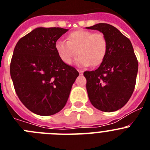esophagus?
Wrapping results in <instances>:
<instances>
[{
    "mask_svg": "<svg viewBox=\"0 0 150 150\" xmlns=\"http://www.w3.org/2000/svg\"><path fill=\"white\" fill-rule=\"evenodd\" d=\"M78 72L79 73V74H83V71H82V70H79V69H78Z\"/></svg>",
    "mask_w": 150,
    "mask_h": 150,
    "instance_id": "esophagus-1",
    "label": "esophagus"
}]
</instances>
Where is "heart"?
I'll list each match as a JSON object with an SVG mask.
<instances>
[{
  "instance_id": "obj_1",
  "label": "heart",
  "mask_w": 150,
  "mask_h": 150,
  "mask_svg": "<svg viewBox=\"0 0 150 150\" xmlns=\"http://www.w3.org/2000/svg\"><path fill=\"white\" fill-rule=\"evenodd\" d=\"M55 48L59 58L65 64H71L76 56L77 65L98 66L103 62L107 52V40L101 33L86 30H74L67 35V41L59 40Z\"/></svg>"
}]
</instances>
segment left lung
Segmentation results:
<instances>
[{"instance_id":"8db88e82","label":"left lung","mask_w":150,"mask_h":150,"mask_svg":"<svg viewBox=\"0 0 150 150\" xmlns=\"http://www.w3.org/2000/svg\"><path fill=\"white\" fill-rule=\"evenodd\" d=\"M86 28L103 33L108 44L100 67L83 73L88 98L99 110H118L127 104L136 84L138 62L133 46L128 38L109 24L99 23Z\"/></svg>"}]
</instances>
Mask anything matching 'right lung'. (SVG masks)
Masks as SVG:
<instances>
[{
  "instance_id": "add662e5",
  "label": "right lung",
  "mask_w": 150,
  "mask_h": 150,
  "mask_svg": "<svg viewBox=\"0 0 150 150\" xmlns=\"http://www.w3.org/2000/svg\"><path fill=\"white\" fill-rule=\"evenodd\" d=\"M67 29L38 28L16 43L10 76L19 100L40 116H51L64 108L79 72L59 58L56 41Z\"/></svg>"
}]
</instances>
